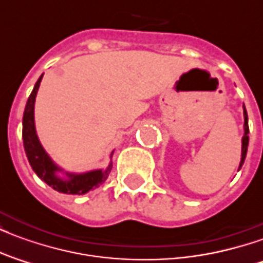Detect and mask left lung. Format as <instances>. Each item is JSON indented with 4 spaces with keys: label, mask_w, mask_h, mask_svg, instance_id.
I'll list each match as a JSON object with an SVG mask.
<instances>
[{
    "label": "left lung",
    "mask_w": 263,
    "mask_h": 263,
    "mask_svg": "<svg viewBox=\"0 0 263 263\" xmlns=\"http://www.w3.org/2000/svg\"><path fill=\"white\" fill-rule=\"evenodd\" d=\"M243 118H245V122H243V128H245V135H243V138H242V155H241V163H239V169H241V166L243 165V160H245V156H247V151H248V142H249L248 114H247L245 105H243Z\"/></svg>",
    "instance_id": "left-lung-1"
}]
</instances>
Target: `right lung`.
Segmentation results:
<instances>
[{
	"label": "right lung",
	"instance_id": "add662e5",
	"mask_svg": "<svg viewBox=\"0 0 263 263\" xmlns=\"http://www.w3.org/2000/svg\"><path fill=\"white\" fill-rule=\"evenodd\" d=\"M42 77L43 74L36 81L31 96L28 98L25 111H24L22 139H24L26 156H28V160H29L33 172L56 192L66 194H84L92 189L98 187L100 184H103L107 180L109 172L112 169V165H109L105 171H94L83 173V175H67L69 180H62L54 175L59 169L53 165V162L43 151L42 145L36 137L35 121H33V105H35V98H36L37 88H39Z\"/></svg>",
	"mask_w": 263,
	"mask_h": 263
}]
</instances>
